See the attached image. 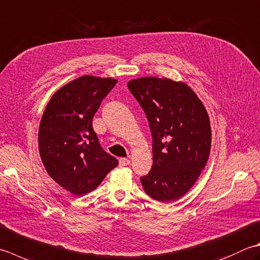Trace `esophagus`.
<instances>
[{
	"instance_id": "34e87169",
	"label": "esophagus",
	"mask_w": 260,
	"mask_h": 260,
	"mask_svg": "<svg viewBox=\"0 0 260 260\" xmlns=\"http://www.w3.org/2000/svg\"><path fill=\"white\" fill-rule=\"evenodd\" d=\"M131 164V161L128 159H126V157H121L119 159V167H126Z\"/></svg>"
}]
</instances>
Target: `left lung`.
<instances>
[{
  "instance_id": "obj_1",
  "label": "left lung",
  "mask_w": 260,
  "mask_h": 260,
  "mask_svg": "<svg viewBox=\"0 0 260 260\" xmlns=\"http://www.w3.org/2000/svg\"><path fill=\"white\" fill-rule=\"evenodd\" d=\"M127 86L144 110L152 134L153 166L140 178L141 184L156 201H176L195 184L208 160L207 111L185 83L147 76Z\"/></svg>"
}]
</instances>
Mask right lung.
Instances as JSON below:
<instances>
[{"instance_id": "obj_1", "label": "right lung", "mask_w": 260, "mask_h": 260, "mask_svg": "<svg viewBox=\"0 0 260 260\" xmlns=\"http://www.w3.org/2000/svg\"><path fill=\"white\" fill-rule=\"evenodd\" d=\"M117 83L84 75L62 86L49 100L39 125V153L48 175L72 194H88L118 165L101 147L93 115Z\"/></svg>"}]
</instances>
